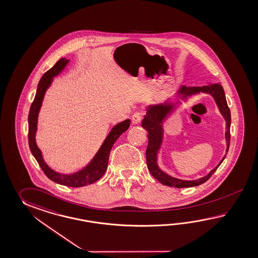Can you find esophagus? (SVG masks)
Segmentation results:
<instances>
[{
  "mask_svg": "<svg viewBox=\"0 0 258 258\" xmlns=\"http://www.w3.org/2000/svg\"><path fill=\"white\" fill-rule=\"evenodd\" d=\"M143 119V115L141 114L140 113H135L133 115H132V123L133 124H136V125H138L141 123V121Z\"/></svg>",
  "mask_w": 258,
  "mask_h": 258,
  "instance_id": "esophagus-1",
  "label": "esophagus"
}]
</instances>
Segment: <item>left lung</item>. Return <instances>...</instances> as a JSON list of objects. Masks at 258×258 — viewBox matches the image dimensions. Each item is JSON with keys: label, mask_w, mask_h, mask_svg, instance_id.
I'll use <instances>...</instances> for the list:
<instances>
[{"label": "left lung", "mask_w": 258, "mask_h": 258, "mask_svg": "<svg viewBox=\"0 0 258 258\" xmlns=\"http://www.w3.org/2000/svg\"><path fill=\"white\" fill-rule=\"evenodd\" d=\"M205 92V93H210L214 98L216 101L217 105L219 107L221 113L225 117L226 122V154L228 152L229 145H230V124H231V114H230V110L229 107L227 106L226 102V96H225V91L222 88V86L219 84H214V85H209V86H204V87H188L186 88L183 86L180 89V92L182 93L184 98L187 96L195 94L198 92ZM170 112V106H166L163 104L159 105H152L147 108V112L145 114V118L142 121V126L145 128L148 132V145L147 149L145 151L146 154V163H147V168L150 171L153 177H155L158 182L163 183L165 185L168 186H173L176 188H182V187H192V186H197L202 184L211 178L214 171L217 170V168L220 166L221 163L223 162L224 158L220 161L214 170H211V172L208 175L201 178L196 181H182L176 179L173 177L164 173L162 170H159L157 167V150L159 149L161 139H162V122L167 115V113Z\"/></svg>", "instance_id": "left-lung-1"}]
</instances>
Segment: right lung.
<instances>
[{"instance_id": "right-lung-1", "label": "right lung", "mask_w": 258, "mask_h": 258, "mask_svg": "<svg viewBox=\"0 0 258 258\" xmlns=\"http://www.w3.org/2000/svg\"><path fill=\"white\" fill-rule=\"evenodd\" d=\"M67 62H68L67 59H64V58L59 59L50 70H48L44 76H42L40 82L38 84L36 95L32 101L30 113H29L28 139H29V145H30V149L32 151V155L37 160L39 166L41 167V169L43 170L47 178H49L53 182L70 186V187H81L98 181L104 174L108 166L110 151L113 147V144L115 143V141L118 139L120 135L128 128V126L131 125V120H125L113 127L110 132V134L108 135L106 140L104 141L103 145H101V149L95 156L93 160L81 171H78L72 175H64V174L57 173L54 170H51L50 168H48V166L44 163L41 155V151L35 143L38 113L43 101L44 92L50 85L52 78L57 76V74H59V72L65 67Z\"/></svg>"}]
</instances>
